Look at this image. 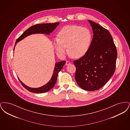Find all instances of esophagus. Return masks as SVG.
<instances>
[{
  "label": "esophagus",
  "mask_w": 130,
  "mask_h": 130,
  "mask_svg": "<svg viewBox=\"0 0 130 130\" xmlns=\"http://www.w3.org/2000/svg\"><path fill=\"white\" fill-rule=\"evenodd\" d=\"M70 64H71V62H70V61H66V63H65L66 65H70Z\"/></svg>",
  "instance_id": "34e87169"
}]
</instances>
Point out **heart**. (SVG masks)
<instances>
[{
    "instance_id": "b5f03b06",
    "label": "heart",
    "mask_w": 130,
    "mask_h": 130,
    "mask_svg": "<svg viewBox=\"0 0 130 130\" xmlns=\"http://www.w3.org/2000/svg\"><path fill=\"white\" fill-rule=\"evenodd\" d=\"M58 36L53 39L57 53L63 56L67 53L68 48L69 53L75 58H80L86 54L93 39L91 30L78 25L64 27L59 31Z\"/></svg>"
}]
</instances>
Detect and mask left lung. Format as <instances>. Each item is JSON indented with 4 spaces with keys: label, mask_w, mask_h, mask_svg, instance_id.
I'll return each instance as SVG.
<instances>
[{
    "label": "left lung",
    "mask_w": 130,
    "mask_h": 130,
    "mask_svg": "<svg viewBox=\"0 0 130 130\" xmlns=\"http://www.w3.org/2000/svg\"><path fill=\"white\" fill-rule=\"evenodd\" d=\"M88 21L93 34L92 43L86 54L74 60V64L78 85L84 90L93 91L103 86L114 74L118 53L108 30Z\"/></svg>",
    "instance_id": "left-lung-1"
}]
</instances>
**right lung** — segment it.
Masks as SVG:
<instances>
[{"label": "right lung", "mask_w": 130, "mask_h": 130, "mask_svg": "<svg viewBox=\"0 0 130 130\" xmlns=\"http://www.w3.org/2000/svg\"><path fill=\"white\" fill-rule=\"evenodd\" d=\"M59 22H56L53 23H42L38 24L36 25H33L28 28L26 31H25L17 39L15 43H18L21 40L23 39L28 36H29L33 34H45L47 35H49L50 32H52L54 31L56 27L59 25ZM66 63L65 61H63L56 63L55 65V69L54 71V73L51 80L46 84L43 86L37 88H32L27 86L24 84H23L21 81L19 79L21 85L27 89L28 91L35 93H42L47 92L52 89L56 84L57 80V75L59 72L62 69L64 65Z\"/></svg>", "instance_id": "right-lung-1"}]
</instances>
